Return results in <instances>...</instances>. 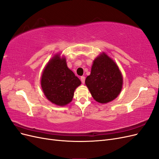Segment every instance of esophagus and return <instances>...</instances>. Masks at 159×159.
Returning <instances> with one entry per match:
<instances>
[{
    "label": "esophagus",
    "instance_id": "obj_1",
    "mask_svg": "<svg viewBox=\"0 0 159 159\" xmlns=\"http://www.w3.org/2000/svg\"><path fill=\"white\" fill-rule=\"evenodd\" d=\"M81 83L84 84V83H85V77L84 76L81 77Z\"/></svg>",
    "mask_w": 159,
    "mask_h": 159
}]
</instances>
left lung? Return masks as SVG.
<instances>
[{
	"mask_svg": "<svg viewBox=\"0 0 159 159\" xmlns=\"http://www.w3.org/2000/svg\"><path fill=\"white\" fill-rule=\"evenodd\" d=\"M85 83L96 102L104 104L118 97L123 79L117 64L103 52L93 60Z\"/></svg>",
	"mask_w": 159,
	"mask_h": 159,
	"instance_id": "1",
	"label": "left lung"
}]
</instances>
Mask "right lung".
I'll use <instances>...</instances> for the list:
<instances>
[{"mask_svg": "<svg viewBox=\"0 0 159 159\" xmlns=\"http://www.w3.org/2000/svg\"><path fill=\"white\" fill-rule=\"evenodd\" d=\"M41 87L46 98L58 106L70 103L81 81L68 68L66 59L56 54L48 62L41 76Z\"/></svg>", "mask_w": 159, "mask_h": 159, "instance_id": "1", "label": "right lung"}]
</instances>
